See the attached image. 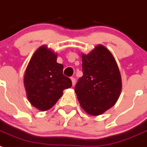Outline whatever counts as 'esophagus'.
I'll list each match as a JSON object with an SVG mask.
<instances>
[{
  "label": "esophagus",
  "mask_w": 147,
  "mask_h": 147,
  "mask_svg": "<svg viewBox=\"0 0 147 147\" xmlns=\"http://www.w3.org/2000/svg\"><path fill=\"white\" fill-rule=\"evenodd\" d=\"M71 81H72V85H73V86H74L75 84H76V80H75V79H74V77H71Z\"/></svg>",
  "instance_id": "esophagus-1"
}]
</instances>
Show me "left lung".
Masks as SVG:
<instances>
[{
  "mask_svg": "<svg viewBox=\"0 0 147 147\" xmlns=\"http://www.w3.org/2000/svg\"><path fill=\"white\" fill-rule=\"evenodd\" d=\"M83 76L75 92L80 106L89 115H98L112 107L121 91V76L110 51L98 45L88 54H82Z\"/></svg>",
  "mask_w": 147,
  "mask_h": 147,
  "instance_id": "left-lung-1",
  "label": "left lung"
}]
</instances>
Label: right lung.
<instances>
[{
    "label": "right lung",
    "mask_w": 147,
    "mask_h": 147,
    "mask_svg": "<svg viewBox=\"0 0 147 147\" xmlns=\"http://www.w3.org/2000/svg\"><path fill=\"white\" fill-rule=\"evenodd\" d=\"M57 54L42 45L30 59L24 75L28 100L41 111L49 110L71 88L72 82L63 75V65L57 62Z\"/></svg>",
    "instance_id": "add662e5"
}]
</instances>
